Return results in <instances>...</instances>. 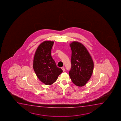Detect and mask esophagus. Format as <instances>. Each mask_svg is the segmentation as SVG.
I'll return each mask as SVG.
<instances>
[{
  "mask_svg": "<svg viewBox=\"0 0 121 121\" xmlns=\"http://www.w3.org/2000/svg\"><path fill=\"white\" fill-rule=\"evenodd\" d=\"M61 69L62 70H63V72H64L65 71V68L64 67H61Z\"/></svg>",
  "mask_w": 121,
  "mask_h": 121,
  "instance_id": "obj_1",
  "label": "esophagus"
}]
</instances>
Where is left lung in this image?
<instances>
[{"label": "left lung", "instance_id": "1", "mask_svg": "<svg viewBox=\"0 0 121 121\" xmlns=\"http://www.w3.org/2000/svg\"><path fill=\"white\" fill-rule=\"evenodd\" d=\"M71 50V69L69 75L77 86L86 84L93 73L94 63L86 48L79 42L73 41L70 44Z\"/></svg>", "mask_w": 121, "mask_h": 121}]
</instances>
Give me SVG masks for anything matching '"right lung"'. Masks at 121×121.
<instances>
[{
  "mask_svg": "<svg viewBox=\"0 0 121 121\" xmlns=\"http://www.w3.org/2000/svg\"><path fill=\"white\" fill-rule=\"evenodd\" d=\"M54 42L45 41L37 49L34 56L33 69L37 76L45 85H50L56 81L62 72V70L56 66L51 55Z\"/></svg>",
  "mask_w": 121,
  "mask_h": 121,
  "instance_id": "obj_1",
  "label": "right lung"
}]
</instances>
